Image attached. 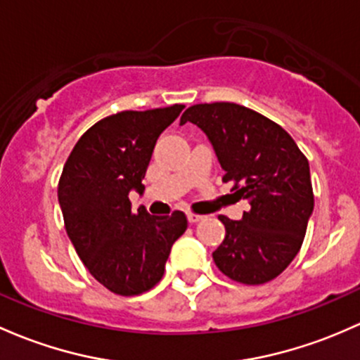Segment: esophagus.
I'll list each match as a JSON object with an SVG mask.
<instances>
[{"label":"esophagus","instance_id":"34e87169","mask_svg":"<svg viewBox=\"0 0 360 360\" xmlns=\"http://www.w3.org/2000/svg\"><path fill=\"white\" fill-rule=\"evenodd\" d=\"M202 219H203V215H200V214H195V212H188V221H190L191 224H195V222L202 221Z\"/></svg>","mask_w":360,"mask_h":360}]
</instances>
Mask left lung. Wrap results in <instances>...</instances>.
Instances as JSON below:
<instances>
[{
  "mask_svg": "<svg viewBox=\"0 0 360 360\" xmlns=\"http://www.w3.org/2000/svg\"><path fill=\"white\" fill-rule=\"evenodd\" d=\"M186 122L209 136L222 181L250 203L241 221L219 215L226 238L212 253L215 266L241 285L278 278L304 243L314 210L307 157L279 124L238 103L193 105L181 117Z\"/></svg>",
  "mask_w": 360,
  "mask_h": 360,
  "instance_id": "8db88e82",
  "label": "left lung"
}]
</instances>
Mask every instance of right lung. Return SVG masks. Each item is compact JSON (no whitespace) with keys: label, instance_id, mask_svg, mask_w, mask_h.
<instances>
[{"label":"right lung","instance_id":"add662e5","mask_svg":"<svg viewBox=\"0 0 360 360\" xmlns=\"http://www.w3.org/2000/svg\"><path fill=\"white\" fill-rule=\"evenodd\" d=\"M184 105L124 110L98 120L75 143L58 181L67 234L98 283L122 297L162 279L174 241L188 228L184 212H132L129 193L145 190L155 143Z\"/></svg>","mask_w":360,"mask_h":360}]
</instances>
